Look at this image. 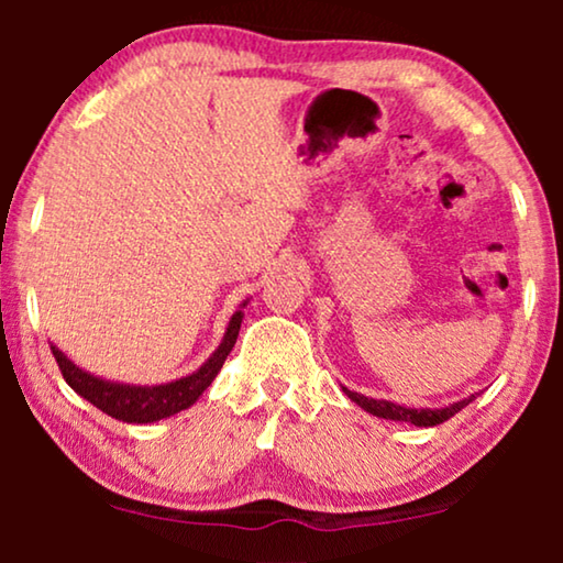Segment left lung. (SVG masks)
I'll use <instances>...</instances> for the list:
<instances>
[{"instance_id": "8db88e82", "label": "left lung", "mask_w": 563, "mask_h": 563, "mask_svg": "<svg viewBox=\"0 0 563 563\" xmlns=\"http://www.w3.org/2000/svg\"><path fill=\"white\" fill-rule=\"evenodd\" d=\"M345 395H349L353 402L358 407H364L366 412L376 415V418H384V420H402V422H412V426L418 428H430V426H438V422H445L449 418H453L459 410H464V407L472 402V397L461 399V402H453L449 407H441V410H412V407H402V405H395V402H387V399H372V397H364L358 395V391H351L343 387Z\"/></svg>"}]
</instances>
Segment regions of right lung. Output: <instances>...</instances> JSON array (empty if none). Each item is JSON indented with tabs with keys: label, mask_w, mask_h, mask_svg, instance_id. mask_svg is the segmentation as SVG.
Masks as SVG:
<instances>
[{
	"label": "right lung",
	"mask_w": 563,
	"mask_h": 563,
	"mask_svg": "<svg viewBox=\"0 0 563 563\" xmlns=\"http://www.w3.org/2000/svg\"><path fill=\"white\" fill-rule=\"evenodd\" d=\"M243 314L235 312L233 320H230L228 333L222 338L220 349L207 358V364L195 372L191 376H184L179 382L161 384V387H122V384L102 382L97 376L81 372L79 366H74L64 353H60L56 345H51L53 356H56V364L64 374L68 387H71L76 395L89 399L91 405L99 407V410L110 415L114 420L122 422H153L161 418H168V415H176L187 410L199 399V395L210 387L214 376L225 364L228 353L233 351L238 330H241Z\"/></svg>",
	"instance_id": "1"
}]
</instances>
